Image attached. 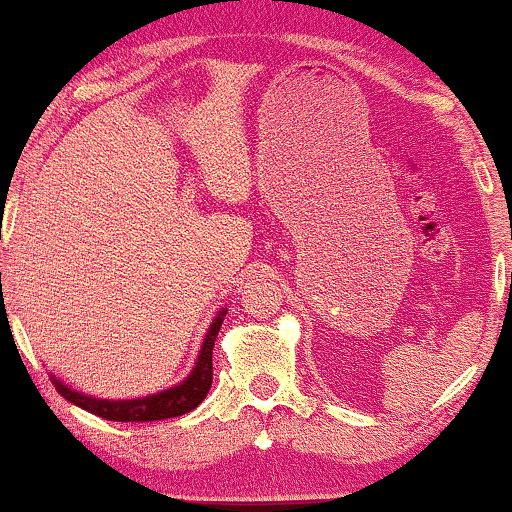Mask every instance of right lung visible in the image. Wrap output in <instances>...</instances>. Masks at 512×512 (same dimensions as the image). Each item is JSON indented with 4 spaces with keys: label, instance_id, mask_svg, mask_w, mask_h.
<instances>
[{
    "label": "right lung",
    "instance_id": "add662e5",
    "mask_svg": "<svg viewBox=\"0 0 512 512\" xmlns=\"http://www.w3.org/2000/svg\"><path fill=\"white\" fill-rule=\"evenodd\" d=\"M222 315L225 313H220L211 325V329H208L204 345H201L197 366H194L190 378L183 380L178 387H171L167 392H160L155 394V397H146V399L106 401V399H92V397H85V394L71 392L69 387H64L60 383V380H53L55 390L60 392L67 401L76 403V406H81L83 410H88V413L104 417V420H113V422H155V420H167V417H178V415L190 413L192 408H197L199 403L206 399L208 390H211L213 345L222 325Z\"/></svg>",
    "mask_w": 512,
    "mask_h": 512
}]
</instances>
